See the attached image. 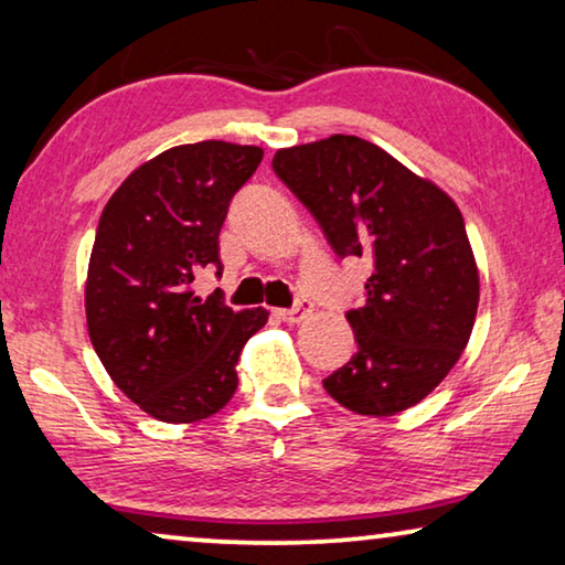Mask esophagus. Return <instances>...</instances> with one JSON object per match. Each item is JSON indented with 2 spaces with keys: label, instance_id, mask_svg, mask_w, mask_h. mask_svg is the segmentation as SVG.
<instances>
[{
  "label": "esophagus",
  "instance_id": "esophagus-1",
  "mask_svg": "<svg viewBox=\"0 0 565 565\" xmlns=\"http://www.w3.org/2000/svg\"><path fill=\"white\" fill-rule=\"evenodd\" d=\"M307 311H309V305H307L305 299H301V301H297V307L276 311V317H279L281 322H286V324H297V322H301V319L307 317Z\"/></svg>",
  "mask_w": 565,
  "mask_h": 565
}]
</instances>
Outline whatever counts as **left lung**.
Masks as SVG:
<instances>
[{
	"instance_id": "1",
	"label": "left lung",
	"mask_w": 565,
	"mask_h": 565,
	"mask_svg": "<svg viewBox=\"0 0 565 565\" xmlns=\"http://www.w3.org/2000/svg\"><path fill=\"white\" fill-rule=\"evenodd\" d=\"M271 164L337 256L373 260L363 307L348 311L358 350L324 391L360 416L416 406L457 365L477 317L479 274L457 202L344 134L279 149Z\"/></svg>"
}]
</instances>
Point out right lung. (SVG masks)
Segmentation results:
<instances>
[{
    "mask_svg": "<svg viewBox=\"0 0 565 565\" xmlns=\"http://www.w3.org/2000/svg\"><path fill=\"white\" fill-rule=\"evenodd\" d=\"M260 147L198 141L137 167L100 213L86 281V319L111 381L149 416L192 424L238 388L243 344L268 311H233L192 281L223 271L217 235Z\"/></svg>",
    "mask_w": 565,
    "mask_h": 565,
    "instance_id": "1",
    "label": "right lung"
}]
</instances>
